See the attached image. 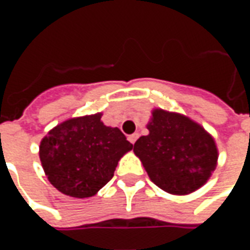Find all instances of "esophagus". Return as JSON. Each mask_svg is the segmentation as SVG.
I'll return each mask as SVG.
<instances>
[{
	"instance_id": "34e87169",
	"label": "esophagus",
	"mask_w": 250,
	"mask_h": 250,
	"mask_svg": "<svg viewBox=\"0 0 250 250\" xmlns=\"http://www.w3.org/2000/svg\"><path fill=\"white\" fill-rule=\"evenodd\" d=\"M136 139H138V134H132V135H128V141L134 145L136 142Z\"/></svg>"
}]
</instances>
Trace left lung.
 Segmentation results:
<instances>
[{
    "label": "left lung",
    "instance_id": "1",
    "mask_svg": "<svg viewBox=\"0 0 250 250\" xmlns=\"http://www.w3.org/2000/svg\"><path fill=\"white\" fill-rule=\"evenodd\" d=\"M134 152L158 188L185 195L204 186L214 171L217 146L208 131L186 116L157 108Z\"/></svg>",
    "mask_w": 250,
    "mask_h": 250
}]
</instances>
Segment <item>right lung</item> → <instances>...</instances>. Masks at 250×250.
Here are the masks:
<instances>
[{
	"label": "right lung",
	"instance_id": "right-lung-1",
	"mask_svg": "<svg viewBox=\"0 0 250 250\" xmlns=\"http://www.w3.org/2000/svg\"><path fill=\"white\" fill-rule=\"evenodd\" d=\"M102 114L72 118L42 138L40 161L46 177L65 195L88 198L114 177L120 158L132 150L118 127H107Z\"/></svg>",
	"mask_w": 250,
	"mask_h": 250
}]
</instances>
